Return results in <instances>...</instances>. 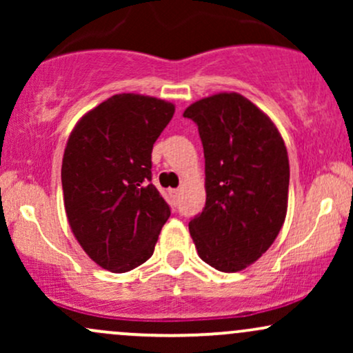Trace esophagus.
<instances>
[{"label": "esophagus", "mask_w": 353, "mask_h": 353, "mask_svg": "<svg viewBox=\"0 0 353 353\" xmlns=\"http://www.w3.org/2000/svg\"><path fill=\"white\" fill-rule=\"evenodd\" d=\"M171 194H172L174 199H177V197H179V194H181V190H179V189H172Z\"/></svg>", "instance_id": "34e87169"}]
</instances>
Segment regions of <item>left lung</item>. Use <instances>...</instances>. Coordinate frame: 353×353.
<instances>
[{
    "instance_id": "left-lung-1",
    "label": "left lung",
    "mask_w": 353,
    "mask_h": 353,
    "mask_svg": "<svg viewBox=\"0 0 353 353\" xmlns=\"http://www.w3.org/2000/svg\"><path fill=\"white\" fill-rule=\"evenodd\" d=\"M205 159V208L189 222L197 254L221 272L254 264L281 232L289 156L269 116L239 92H219L184 111Z\"/></svg>"
}]
</instances>
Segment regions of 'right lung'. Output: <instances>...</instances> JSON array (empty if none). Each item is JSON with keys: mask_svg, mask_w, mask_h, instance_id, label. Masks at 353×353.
Here are the masks:
<instances>
[{"mask_svg": "<svg viewBox=\"0 0 353 353\" xmlns=\"http://www.w3.org/2000/svg\"><path fill=\"white\" fill-rule=\"evenodd\" d=\"M172 103L123 92L76 123L61 165L64 209L76 241L103 269L144 264L171 209L151 184L152 145Z\"/></svg>", "mask_w": 353, "mask_h": 353, "instance_id": "obj_1", "label": "right lung"}]
</instances>
